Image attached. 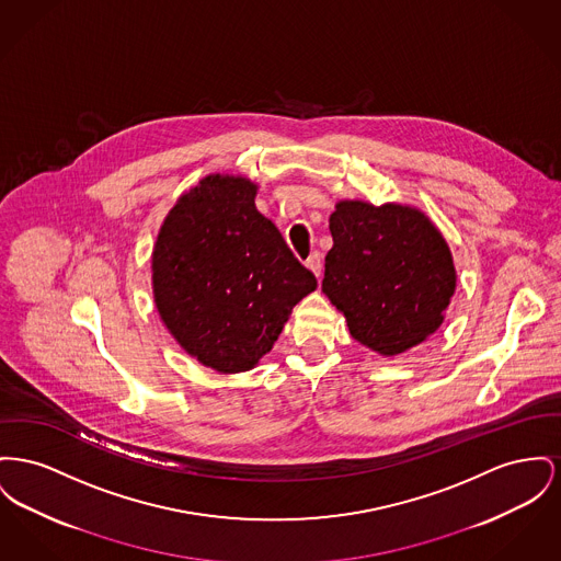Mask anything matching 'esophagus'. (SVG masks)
I'll return each instance as SVG.
<instances>
[{"mask_svg":"<svg viewBox=\"0 0 561 561\" xmlns=\"http://www.w3.org/2000/svg\"><path fill=\"white\" fill-rule=\"evenodd\" d=\"M305 264H307V266H309L318 277L322 275V254H320V252H313V254L307 259V263Z\"/></svg>","mask_w":561,"mask_h":561,"instance_id":"obj_1","label":"esophagus"}]
</instances>
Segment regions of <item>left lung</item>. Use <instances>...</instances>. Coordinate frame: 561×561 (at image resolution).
Segmentation results:
<instances>
[{"label": "left lung", "mask_w": 561, "mask_h": 561, "mask_svg": "<svg viewBox=\"0 0 561 561\" xmlns=\"http://www.w3.org/2000/svg\"><path fill=\"white\" fill-rule=\"evenodd\" d=\"M330 232L334 243L322 290L343 311L356 341L394 356L440 327L456 268L443 234L424 214L341 201Z\"/></svg>", "instance_id": "8db88e82"}]
</instances>
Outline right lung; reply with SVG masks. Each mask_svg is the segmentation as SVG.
I'll use <instances>...</instances> for the list:
<instances>
[{
  "mask_svg": "<svg viewBox=\"0 0 561 561\" xmlns=\"http://www.w3.org/2000/svg\"><path fill=\"white\" fill-rule=\"evenodd\" d=\"M254 197L245 178L207 175L173 205L152 254L167 329L220 373L259 363L293 307L318 286Z\"/></svg>",
  "mask_w": 561,
  "mask_h": 561,
  "instance_id": "1",
  "label": "right lung"
}]
</instances>
